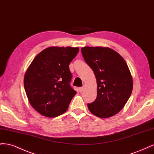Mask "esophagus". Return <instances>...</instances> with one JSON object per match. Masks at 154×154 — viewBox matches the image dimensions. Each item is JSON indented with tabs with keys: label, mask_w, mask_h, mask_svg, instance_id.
<instances>
[{
	"label": "esophagus",
	"mask_w": 154,
	"mask_h": 154,
	"mask_svg": "<svg viewBox=\"0 0 154 154\" xmlns=\"http://www.w3.org/2000/svg\"><path fill=\"white\" fill-rule=\"evenodd\" d=\"M83 89H84V87H80V88H79V90H80V91L81 92L83 91Z\"/></svg>",
	"instance_id": "esophagus-1"
}]
</instances>
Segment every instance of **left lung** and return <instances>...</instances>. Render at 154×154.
I'll list each match as a JSON object with an SVG mask.
<instances>
[{
    "label": "left lung",
    "instance_id": "1",
    "mask_svg": "<svg viewBox=\"0 0 154 154\" xmlns=\"http://www.w3.org/2000/svg\"><path fill=\"white\" fill-rule=\"evenodd\" d=\"M81 51L97 82L96 99L87 104L88 109L98 118L112 117L123 108L131 95V72L122 56L109 48L87 46Z\"/></svg>",
    "mask_w": 154,
    "mask_h": 154
}]
</instances>
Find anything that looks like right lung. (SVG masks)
Listing matches in <instances>:
<instances>
[{
    "instance_id": "1",
    "label": "right lung",
    "mask_w": 154,
    "mask_h": 154,
    "mask_svg": "<svg viewBox=\"0 0 154 154\" xmlns=\"http://www.w3.org/2000/svg\"><path fill=\"white\" fill-rule=\"evenodd\" d=\"M78 51V48H48L26 70L24 85L27 99L40 114L55 118L67 111L76 94L69 84L72 76L69 66Z\"/></svg>"
}]
</instances>
